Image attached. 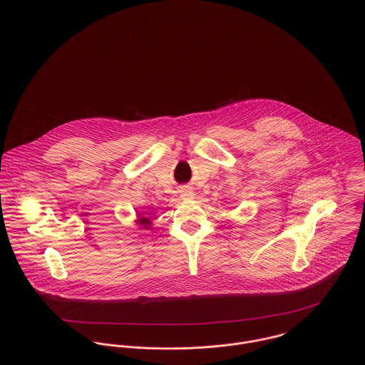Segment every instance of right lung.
Instances as JSON below:
<instances>
[{
	"instance_id": "add662e5",
	"label": "right lung",
	"mask_w": 365,
	"mask_h": 365,
	"mask_svg": "<svg viewBox=\"0 0 365 365\" xmlns=\"http://www.w3.org/2000/svg\"><path fill=\"white\" fill-rule=\"evenodd\" d=\"M135 224H138V227H140L141 230H151V220L147 218V217H143L141 214L137 215Z\"/></svg>"
}]
</instances>
